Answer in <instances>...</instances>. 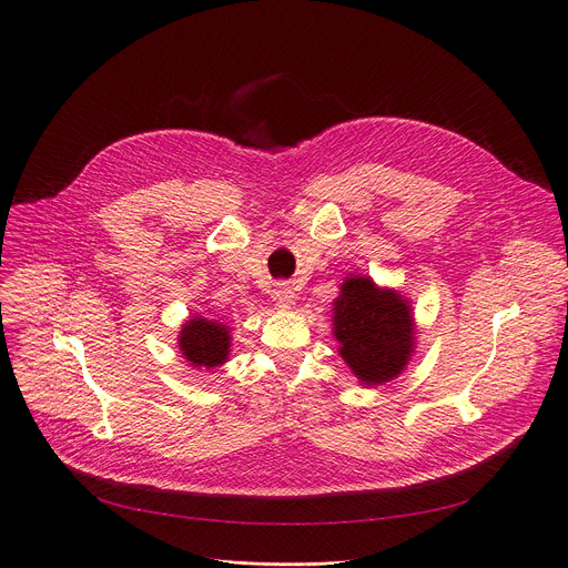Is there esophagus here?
Listing matches in <instances>:
<instances>
[{"mask_svg": "<svg viewBox=\"0 0 568 568\" xmlns=\"http://www.w3.org/2000/svg\"><path fill=\"white\" fill-rule=\"evenodd\" d=\"M272 298L278 308H290L294 304V292L287 285H276L272 290Z\"/></svg>", "mask_w": 568, "mask_h": 568, "instance_id": "34e87169", "label": "esophagus"}]
</instances>
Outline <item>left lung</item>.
Returning a JSON list of instances; mask_svg holds the SVG:
<instances>
[{
  "instance_id": "1",
  "label": "left lung",
  "mask_w": 568,
  "mask_h": 568,
  "mask_svg": "<svg viewBox=\"0 0 568 568\" xmlns=\"http://www.w3.org/2000/svg\"><path fill=\"white\" fill-rule=\"evenodd\" d=\"M333 335L339 356L365 386L393 382L415 347L408 301L365 276H349L339 285L333 301Z\"/></svg>"
}]
</instances>
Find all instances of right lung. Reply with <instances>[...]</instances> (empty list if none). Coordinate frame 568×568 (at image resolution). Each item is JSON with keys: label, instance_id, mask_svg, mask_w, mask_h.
I'll return each instance as SVG.
<instances>
[{"label": "right lung", "instance_id": "obj_1", "mask_svg": "<svg viewBox=\"0 0 568 568\" xmlns=\"http://www.w3.org/2000/svg\"><path fill=\"white\" fill-rule=\"evenodd\" d=\"M178 337V347L189 365L210 369L229 361L231 331L221 322L207 317H192L182 324Z\"/></svg>", "mask_w": 568, "mask_h": 568}]
</instances>
